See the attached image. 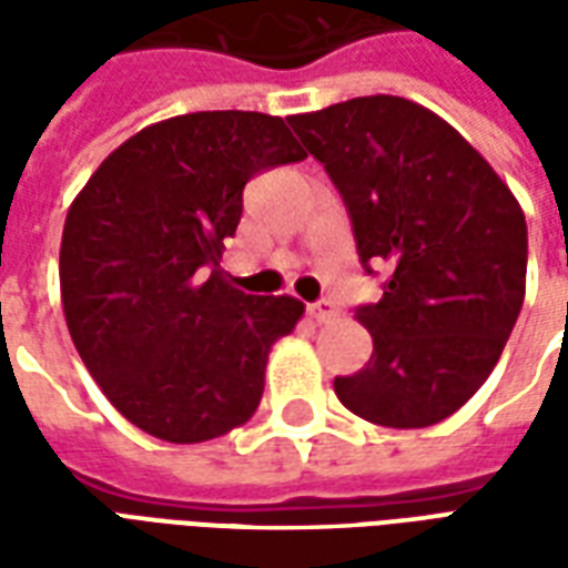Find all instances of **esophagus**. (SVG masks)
<instances>
[{"instance_id": "34e87169", "label": "esophagus", "mask_w": 568, "mask_h": 568, "mask_svg": "<svg viewBox=\"0 0 568 568\" xmlns=\"http://www.w3.org/2000/svg\"><path fill=\"white\" fill-rule=\"evenodd\" d=\"M307 310H310V316H313L316 322H328L337 316V307H334V301H328V297H325V301H316V304H310Z\"/></svg>"}]
</instances>
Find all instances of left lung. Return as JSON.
<instances>
[{
    "mask_svg": "<svg viewBox=\"0 0 568 568\" xmlns=\"http://www.w3.org/2000/svg\"><path fill=\"white\" fill-rule=\"evenodd\" d=\"M288 124L341 191L365 271H393L381 301L356 310L374 337L368 365L334 377V393L377 426H435L484 386L520 316L524 210L480 151L405 97Z\"/></svg>",
    "mask_w": 568,
    "mask_h": 568,
    "instance_id": "8db88e82",
    "label": "left lung"
}]
</instances>
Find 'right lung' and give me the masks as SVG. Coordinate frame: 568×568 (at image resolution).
<instances>
[{
  "label": "right lung",
  "mask_w": 568,
  "mask_h": 568,
  "mask_svg": "<svg viewBox=\"0 0 568 568\" xmlns=\"http://www.w3.org/2000/svg\"><path fill=\"white\" fill-rule=\"evenodd\" d=\"M304 158L283 118L191 112L118 145L72 200L63 316L91 377L136 428L200 444L255 414L267 353L304 304L243 295L219 261L248 179Z\"/></svg>",
  "instance_id": "add662e5"
}]
</instances>
